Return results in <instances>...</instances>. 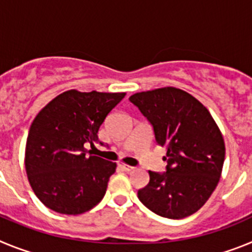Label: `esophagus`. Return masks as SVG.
<instances>
[{
	"instance_id": "34e87169",
	"label": "esophagus",
	"mask_w": 252,
	"mask_h": 252,
	"mask_svg": "<svg viewBox=\"0 0 252 252\" xmlns=\"http://www.w3.org/2000/svg\"><path fill=\"white\" fill-rule=\"evenodd\" d=\"M119 166L122 169V170H125V171H131V170H133V169H135V166L126 165V164H121V162L119 164Z\"/></svg>"
}]
</instances>
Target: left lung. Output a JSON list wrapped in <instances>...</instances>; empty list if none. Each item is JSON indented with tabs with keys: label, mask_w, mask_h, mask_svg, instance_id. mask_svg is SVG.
<instances>
[{
	"label": "left lung",
	"mask_w": 252,
	"mask_h": 252,
	"mask_svg": "<svg viewBox=\"0 0 252 252\" xmlns=\"http://www.w3.org/2000/svg\"><path fill=\"white\" fill-rule=\"evenodd\" d=\"M128 99L151 125L155 142L166 149L165 171L149 170V184L137 190L140 202L171 220L193 215L208 201L221 177V131L201 102L174 87L135 93Z\"/></svg>",
	"instance_id": "left-lung-1"
}]
</instances>
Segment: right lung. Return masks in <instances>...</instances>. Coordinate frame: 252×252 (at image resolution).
I'll return each mask as SVG.
<instances>
[{"mask_svg":"<svg viewBox=\"0 0 252 252\" xmlns=\"http://www.w3.org/2000/svg\"><path fill=\"white\" fill-rule=\"evenodd\" d=\"M125 93L66 91L37 113L29 130L25 168L41 203L63 215H81L106 194L116 164L87 155L86 144L98 141V130Z\"/></svg>","mask_w":252,"mask_h":252,"instance_id":"obj_1","label":"right lung"}]
</instances>
